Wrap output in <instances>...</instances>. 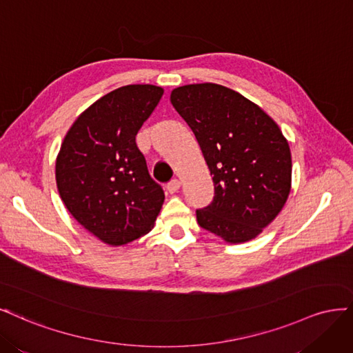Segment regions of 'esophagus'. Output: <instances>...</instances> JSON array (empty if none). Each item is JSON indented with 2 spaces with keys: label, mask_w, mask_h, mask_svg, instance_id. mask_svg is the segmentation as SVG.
<instances>
[{
  "label": "esophagus",
  "mask_w": 353,
  "mask_h": 353,
  "mask_svg": "<svg viewBox=\"0 0 353 353\" xmlns=\"http://www.w3.org/2000/svg\"><path fill=\"white\" fill-rule=\"evenodd\" d=\"M179 189H180V181H179L177 179L172 180V181H170V183L167 185L168 193H176V192H179Z\"/></svg>",
  "instance_id": "obj_1"
}]
</instances>
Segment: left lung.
Here are the masks:
<instances>
[{
    "label": "left lung",
    "mask_w": 353,
    "mask_h": 353,
    "mask_svg": "<svg viewBox=\"0 0 353 353\" xmlns=\"http://www.w3.org/2000/svg\"><path fill=\"white\" fill-rule=\"evenodd\" d=\"M170 101L212 174L214 199L196 211L199 225L227 243L252 241L277 217L292 188L290 146L279 124L255 102L217 83L179 86Z\"/></svg>",
    "instance_id": "8db88e82"
}]
</instances>
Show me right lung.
<instances>
[{"label":"right lung","mask_w":353,"mask_h":353,"mask_svg":"<svg viewBox=\"0 0 353 353\" xmlns=\"http://www.w3.org/2000/svg\"><path fill=\"white\" fill-rule=\"evenodd\" d=\"M164 94L161 86L128 85L101 97L65 133L55 180L65 208L110 246H124L155 224L164 192L148 173L136 134Z\"/></svg>","instance_id":"1"}]
</instances>
